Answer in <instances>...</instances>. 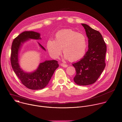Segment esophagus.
Segmentation results:
<instances>
[{
	"label": "esophagus",
	"mask_w": 122,
	"mask_h": 122,
	"mask_svg": "<svg viewBox=\"0 0 122 122\" xmlns=\"http://www.w3.org/2000/svg\"><path fill=\"white\" fill-rule=\"evenodd\" d=\"M60 65H61L62 66L64 67H66L67 66V65L65 64H64V63H61Z\"/></svg>",
	"instance_id": "1"
}]
</instances>
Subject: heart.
I'll return each instance as SVG.
<instances>
[{
  "label": "heart",
  "mask_w": 122,
  "mask_h": 122,
  "mask_svg": "<svg viewBox=\"0 0 122 122\" xmlns=\"http://www.w3.org/2000/svg\"><path fill=\"white\" fill-rule=\"evenodd\" d=\"M87 46V38L85 35L71 29L58 31L56 34L55 41L49 40L47 42V48L51 57L58 58L63 49L65 57L72 62L83 57Z\"/></svg>",
  "instance_id": "1"
}]
</instances>
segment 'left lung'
Masks as SVG:
<instances>
[{"instance_id":"obj_1","label":"left lung","mask_w":122,"mask_h":122,"mask_svg":"<svg viewBox=\"0 0 122 122\" xmlns=\"http://www.w3.org/2000/svg\"><path fill=\"white\" fill-rule=\"evenodd\" d=\"M81 25L88 38V50L80 61L72 64L76 71L73 80L79 85H87L97 81L106 66L107 46L99 31L86 24Z\"/></svg>"}]
</instances>
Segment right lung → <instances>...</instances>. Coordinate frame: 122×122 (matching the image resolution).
I'll return each mask as SVG.
<instances>
[{
	"label": "right lung",
	"mask_w": 122,
	"mask_h": 122,
	"mask_svg": "<svg viewBox=\"0 0 122 122\" xmlns=\"http://www.w3.org/2000/svg\"><path fill=\"white\" fill-rule=\"evenodd\" d=\"M29 39L39 40L41 38L40 34L37 32L25 31L13 40L11 49V65L14 72L26 87L32 90L41 89L48 84L56 69L59 66L58 62L55 60L46 61L41 63L35 72L31 73L24 72L18 64V51L22 43ZM39 45L45 50L41 44L39 43Z\"/></svg>",
	"instance_id": "1"
}]
</instances>
